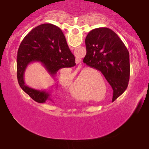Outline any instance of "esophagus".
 Wrapping results in <instances>:
<instances>
[{"label": "esophagus", "mask_w": 149, "mask_h": 149, "mask_svg": "<svg viewBox=\"0 0 149 149\" xmlns=\"http://www.w3.org/2000/svg\"><path fill=\"white\" fill-rule=\"evenodd\" d=\"M77 63H79V61L77 62V60H76V64H77Z\"/></svg>", "instance_id": "34e87169"}]
</instances>
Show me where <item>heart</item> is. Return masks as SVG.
<instances>
[{"mask_svg": "<svg viewBox=\"0 0 149 149\" xmlns=\"http://www.w3.org/2000/svg\"><path fill=\"white\" fill-rule=\"evenodd\" d=\"M89 69H85V70H82V71L79 73V75H78V77H77V81H80V79H81L82 77L84 76L85 73L87 72L88 71H89ZM72 88V84L70 85V86H69V89H71ZM72 94L73 95H74V97H78V95L75 94V93L74 92V91H72Z\"/></svg>", "mask_w": 149, "mask_h": 149, "instance_id": "b5f03b06", "label": "heart"}]
</instances>
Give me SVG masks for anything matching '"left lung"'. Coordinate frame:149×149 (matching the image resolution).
Segmentation results:
<instances>
[{"instance_id":"obj_1","label":"left lung","mask_w":149,"mask_h":149,"mask_svg":"<svg viewBox=\"0 0 149 149\" xmlns=\"http://www.w3.org/2000/svg\"><path fill=\"white\" fill-rule=\"evenodd\" d=\"M85 45L84 62L104 75L113 89L114 101L125 91L129 83L128 50L117 34L107 27L91 30L85 39Z\"/></svg>"}]
</instances>
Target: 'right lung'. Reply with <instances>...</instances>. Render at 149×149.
<instances>
[{"label":"right lung","mask_w":149,"mask_h":149,"mask_svg":"<svg viewBox=\"0 0 149 149\" xmlns=\"http://www.w3.org/2000/svg\"><path fill=\"white\" fill-rule=\"evenodd\" d=\"M33 62H41L52 77L60 69L75 66V57L58 27L43 24L35 27L24 37L17 51V78L19 86L35 101L43 103L47 99L51 100L49 92L25 85V70Z\"/></svg>","instance_id":"right-lung-1"}]
</instances>
